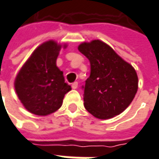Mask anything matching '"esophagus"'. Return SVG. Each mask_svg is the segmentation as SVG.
Returning a JSON list of instances; mask_svg holds the SVG:
<instances>
[{
  "mask_svg": "<svg viewBox=\"0 0 159 159\" xmlns=\"http://www.w3.org/2000/svg\"><path fill=\"white\" fill-rule=\"evenodd\" d=\"M71 88H72L73 89H76L77 88H78V82L75 81V82L72 83V84H71Z\"/></svg>",
  "mask_w": 159,
  "mask_h": 159,
  "instance_id": "esophagus-1",
  "label": "esophagus"
}]
</instances>
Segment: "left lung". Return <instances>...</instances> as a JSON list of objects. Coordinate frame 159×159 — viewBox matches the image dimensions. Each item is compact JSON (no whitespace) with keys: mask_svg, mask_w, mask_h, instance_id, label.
<instances>
[{"mask_svg":"<svg viewBox=\"0 0 159 159\" xmlns=\"http://www.w3.org/2000/svg\"><path fill=\"white\" fill-rule=\"evenodd\" d=\"M78 48L90 62V76L82 86L86 110L100 119L124 111L138 89L134 67L101 40L84 42Z\"/></svg>","mask_w":159,"mask_h":159,"instance_id":"1","label":"left lung"}]
</instances>
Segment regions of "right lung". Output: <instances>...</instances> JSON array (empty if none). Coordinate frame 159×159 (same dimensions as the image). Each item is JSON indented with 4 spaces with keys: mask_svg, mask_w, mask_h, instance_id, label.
I'll return each instance as SVG.
<instances>
[{
    "mask_svg": "<svg viewBox=\"0 0 159 159\" xmlns=\"http://www.w3.org/2000/svg\"><path fill=\"white\" fill-rule=\"evenodd\" d=\"M60 49L61 45L53 40L44 42L34 50L16 78L19 100L35 115L47 116L57 111L64 95L71 89L56 64Z\"/></svg>",
    "mask_w": 159,
    "mask_h": 159,
    "instance_id": "obj_1",
    "label": "right lung"
}]
</instances>
